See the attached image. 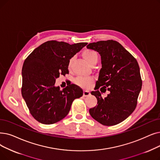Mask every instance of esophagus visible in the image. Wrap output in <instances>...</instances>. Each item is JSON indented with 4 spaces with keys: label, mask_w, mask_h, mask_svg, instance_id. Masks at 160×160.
Listing matches in <instances>:
<instances>
[{
    "label": "esophagus",
    "mask_w": 160,
    "mask_h": 160,
    "mask_svg": "<svg viewBox=\"0 0 160 160\" xmlns=\"http://www.w3.org/2000/svg\"><path fill=\"white\" fill-rule=\"evenodd\" d=\"M90 95V92L88 90H84V92H83V96L84 97H88Z\"/></svg>",
    "instance_id": "esophagus-1"
}]
</instances>
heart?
<instances>
[{
	"label": "heart",
	"instance_id": "obj_1",
	"mask_svg": "<svg viewBox=\"0 0 160 160\" xmlns=\"http://www.w3.org/2000/svg\"><path fill=\"white\" fill-rule=\"evenodd\" d=\"M82 57L84 58L87 63L91 65L93 63H97L98 61V54L97 53L93 50H85L83 51ZM72 59H70L68 63V68L69 70H71L72 67ZM93 80L91 78H78L76 80V84L82 87V88H88L91 85Z\"/></svg>",
	"mask_w": 160,
	"mask_h": 160
}]
</instances>
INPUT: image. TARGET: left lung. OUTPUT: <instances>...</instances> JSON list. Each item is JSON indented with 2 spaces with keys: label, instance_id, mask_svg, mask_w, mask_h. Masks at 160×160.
<instances>
[{
  "label": "left lung",
  "instance_id": "left-lung-1",
  "mask_svg": "<svg viewBox=\"0 0 160 160\" xmlns=\"http://www.w3.org/2000/svg\"><path fill=\"white\" fill-rule=\"evenodd\" d=\"M88 49L98 52L102 68L91 94L97 105L89 112L93 119L104 126H114L123 122L135 110L142 88L140 68L136 59L118 42L101 40L89 43ZM110 93L103 99L98 89Z\"/></svg>",
  "mask_w": 160,
  "mask_h": 160
}]
</instances>
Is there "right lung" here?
<instances>
[{
	"label": "right lung",
	"instance_id": "add662e5",
	"mask_svg": "<svg viewBox=\"0 0 160 160\" xmlns=\"http://www.w3.org/2000/svg\"><path fill=\"white\" fill-rule=\"evenodd\" d=\"M87 44L47 41L25 60L22 94L30 113L40 123L50 125L63 119L73 101L82 96V89L75 84L60 90L55 83L61 74H68V61Z\"/></svg>",
	"mask_w": 160,
	"mask_h": 160
}]
</instances>
